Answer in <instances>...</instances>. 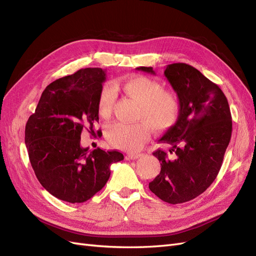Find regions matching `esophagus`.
<instances>
[{
  "label": "esophagus",
  "instance_id": "esophagus-1",
  "mask_svg": "<svg viewBox=\"0 0 256 256\" xmlns=\"http://www.w3.org/2000/svg\"><path fill=\"white\" fill-rule=\"evenodd\" d=\"M142 157V154H129L127 156V159H130V160H136L138 158Z\"/></svg>",
  "mask_w": 256,
  "mask_h": 256
}]
</instances>
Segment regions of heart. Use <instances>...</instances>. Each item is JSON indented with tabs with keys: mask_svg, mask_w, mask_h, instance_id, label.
<instances>
[{
	"mask_svg": "<svg viewBox=\"0 0 256 256\" xmlns=\"http://www.w3.org/2000/svg\"><path fill=\"white\" fill-rule=\"evenodd\" d=\"M124 92L140 104L136 124L113 122L106 129V138L118 148L136 152L140 150L150 136V124L154 131L171 128L176 122L180 111V98L172 90H164L160 82L136 76L122 82ZM116 98L115 88L108 84L102 88L98 99V110L104 118L112 112ZM146 122L144 123V122Z\"/></svg>",
	"mask_w": 256,
	"mask_h": 256,
	"instance_id": "heart-1",
	"label": "heart"
}]
</instances>
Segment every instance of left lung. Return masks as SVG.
<instances>
[{"label": "left lung", "instance_id": "obj_1", "mask_svg": "<svg viewBox=\"0 0 256 256\" xmlns=\"http://www.w3.org/2000/svg\"><path fill=\"white\" fill-rule=\"evenodd\" d=\"M138 70L154 74L152 67ZM164 76L180 102L174 125L159 142L171 145L168 154L158 150L160 174L150 189L170 204L198 196L218 175L232 136V116L228 99L218 85L188 64L168 65Z\"/></svg>", "mask_w": 256, "mask_h": 256}]
</instances>
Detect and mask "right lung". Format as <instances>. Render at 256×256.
I'll use <instances>...</instances> for the list:
<instances>
[{
    "label": "right lung",
    "instance_id": "right-lung-1",
    "mask_svg": "<svg viewBox=\"0 0 256 256\" xmlns=\"http://www.w3.org/2000/svg\"><path fill=\"white\" fill-rule=\"evenodd\" d=\"M102 68H84L49 84L26 125V145L37 180L50 194L83 203L102 190L120 152H88L80 144L84 128L94 131L98 99L106 81Z\"/></svg>",
    "mask_w": 256,
    "mask_h": 256
}]
</instances>
